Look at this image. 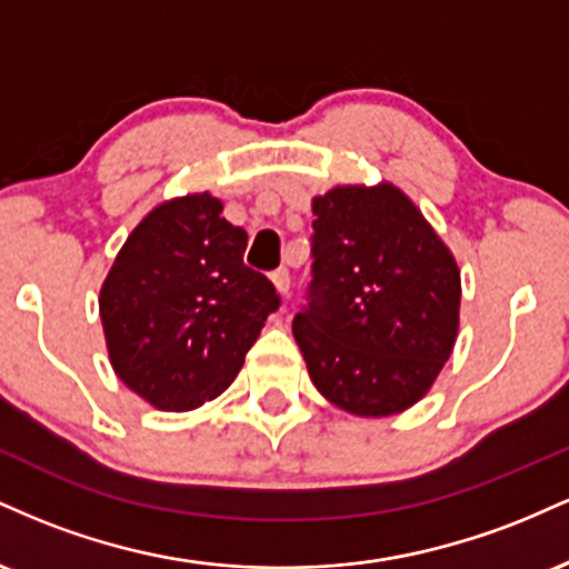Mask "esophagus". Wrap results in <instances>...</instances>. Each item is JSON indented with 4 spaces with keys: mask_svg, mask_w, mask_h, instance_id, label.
Here are the masks:
<instances>
[{
    "mask_svg": "<svg viewBox=\"0 0 569 569\" xmlns=\"http://www.w3.org/2000/svg\"><path fill=\"white\" fill-rule=\"evenodd\" d=\"M270 280H272V286H276V291L280 293V297H289V289H291V276H289V270L272 272Z\"/></svg>",
    "mask_w": 569,
    "mask_h": 569,
    "instance_id": "esophagus-1",
    "label": "esophagus"
}]
</instances>
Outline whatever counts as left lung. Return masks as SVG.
I'll list each match as a JSON object with an SVG mask.
<instances>
[{
    "label": "left lung",
    "mask_w": 569,
    "mask_h": 569,
    "mask_svg": "<svg viewBox=\"0 0 569 569\" xmlns=\"http://www.w3.org/2000/svg\"><path fill=\"white\" fill-rule=\"evenodd\" d=\"M310 305L293 318L307 375L356 417L415 407L460 329V267L401 189L345 184L312 198Z\"/></svg>",
    "instance_id": "left-lung-1"
}]
</instances>
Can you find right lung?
<instances>
[{
	"instance_id": "right-lung-1",
	"label": "right lung",
	"mask_w": 569,
	"mask_h": 569,
	"mask_svg": "<svg viewBox=\"0 0 569 569\" xmlns=\"http://www.w3.org/2000/svg\"><path fill=\"white\" fill-rule=\"evenodd\" d=\"M211 192L154 206L98 293L114 375L160 411H189L230 388L257 342L276 286L248 270V234Z\"/></svg>"
}]
</instances>
